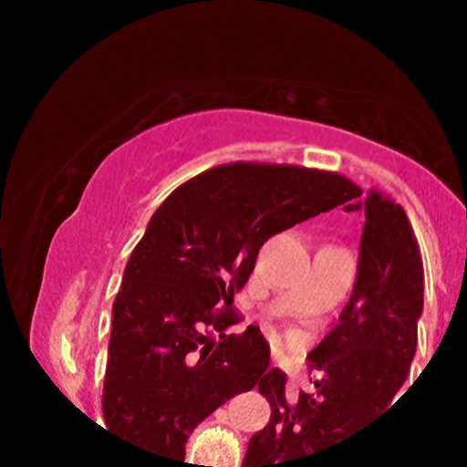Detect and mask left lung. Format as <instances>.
Returning <instances> with one entry per match:
<instances>
[{"label":"left lung","mask_w":467,"mask_h":467,"mask_svg":"<svg viewBox=\"0 0 467 467\" xmlns=\"http://www.w3.org/2000/svg\"><path fill=\"white\" fill-rule=\"evenodd\" d=\"M346 210H365L360 262L339 323L308 353L323 377L313 393L292 395L285 372H266L259 393L271 419L250 437L243 467H308L388 407L410 372L423 311V259L410 217L379 189Z\"/></svg>","instance_id":"obj_1"}]
</instances>
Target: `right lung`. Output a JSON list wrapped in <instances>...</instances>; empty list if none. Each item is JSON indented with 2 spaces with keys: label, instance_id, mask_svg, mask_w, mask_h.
Returning a JSON list of instances; mask_svg holds the SVG:
<instances>
[{
  "label": "right lung",
  "instance_id": "right-lung-1",
  "mask_svg": "<svg viewBox=\"0 0 467 467\" xmlns=\"http://www.w3.org/2000/svg\"><path fill=\"white\" fill-rule=\"evenodd\" d=\"M360 187L339 172L236 161L175 189L151 214L111 306L102 414L128 442L184 463L189 432L269 367L259 327L234 295L259 247L278 231L327 213Z\"/></svg>",
  "mask_w": 467,
  "mask_h": 467
}]
</instances>
